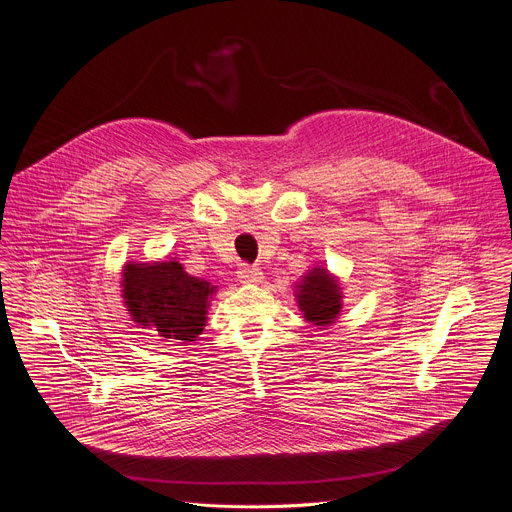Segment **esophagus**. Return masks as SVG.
<instances>
[{
	"label": "esophagus",
	"mask_w": 512,
	"mask_h": 512,
	"mask_svg": "<svg viewBox=\"0 0 512 512\" xmlns=\"http://www.w3.org/2000/svg\"><path fill=\"white\" fill-rule=\"evenodd\" d=\"M237 277L241 283H259L263 279V273L259 267L255 265H249V263H241L239 265V271H237Z\"/></svg>",
	"instance_id": "1"
}]
</instances>
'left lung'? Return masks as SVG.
Here are the masks:
<instances>
[{
    "label": "left lung",
    "instance_id": "obj_1",
    "mask_svg": "<svg viewBox=\"0 0 512 512\" xmlns=\"http://www.w3.org/2000/svg\"><path fill=\"white\" fill-rule=\"evenodd\" d=\"M298 287V304L308 322L316 326H328L338 318L342 308L340 287L326 269H312Z\"/></svg>",
    "mask_w": 512,
    "mask_h": 512
}]
</instances>
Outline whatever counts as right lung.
Wrapping results in <instances>:
<instances>
[{
    "label": "right lung",
    "instance_id": "add662e5",
    "mask_svg": "<svg viewBox=\"0 0 512 512\" xmlns=\"http://www.w3.org/2000/svg\"><path fill=\"white\" fill-rule=\"evenodd\" d=\"M214 285L192 277L178 261L129 263L123 271V298L133 322L152 326L160 336L192 342L206 326Z\"/></svg>",
    "mask_w": 512,
    "mask_h": 512
}]
</instances>
